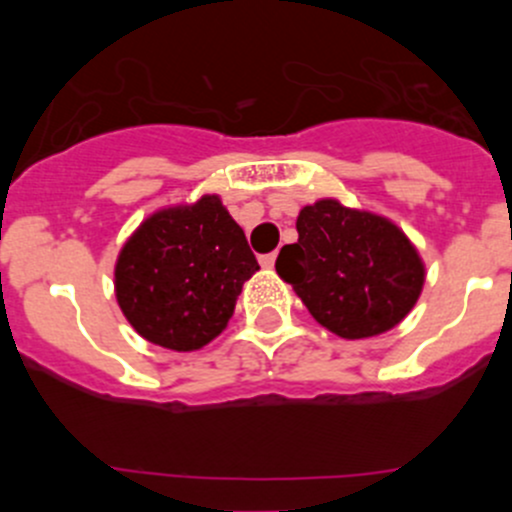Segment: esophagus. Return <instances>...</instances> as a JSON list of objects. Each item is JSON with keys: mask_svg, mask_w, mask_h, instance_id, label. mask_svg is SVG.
Masks as SVG:
<instances>
[{"mask_svg": "<svg viewBox=\"0 0 512 512\" xmlns=\"http://www.w3.org/2000/svg\"><path fill=\"white\" fill-rule=\"evenodd\" d=\"M275 260H277V255L275 252H270V255L260 257V265L265 267V270H272V267H275Z\"/></svg>", "mask_w": 512, "mask_h": 512, "instance_id": "obj_1", "label": "esophagus"}]
</instances>
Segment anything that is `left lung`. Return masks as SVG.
I'll return each instance as SVG.
<instances>
[{
	"mask_svg": "<svg viewBox=\"0 0 512 512\" xmlns=\"http://www.w3.org/2000/svg\"><path fill=\"white\" fill-rule=\"evenodd\" d=\"M297 232L275 270L324 329L342 339L379 337L414 309L426 265L389 218L322 198L299 210Z\"/></svg>",
	"mask_w": 512,
	"mask_h": 512,
	"instance_id": "1",
	"label": "left lung"
}]
</instances>
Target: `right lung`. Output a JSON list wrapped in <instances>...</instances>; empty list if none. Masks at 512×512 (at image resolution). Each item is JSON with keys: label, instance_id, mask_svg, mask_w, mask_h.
Wrapping results in <instances>:
<instances>
[{"label": "right lung", "instance_id": "add662e5", "mask_svg": "<svg viewBox=\"0 0 512 512\" xmlns=\"http://www.w3.org/2000/svg\"><path fill=\"white\" fill-rule=\"evenodd\" d=\"M260 270L220 195L168 205L123 242L113 289L146 342L198 352L230 322L242 285Z\"/></svg>", "mask_w": 512, "mask_h": 512}]
</instances>
